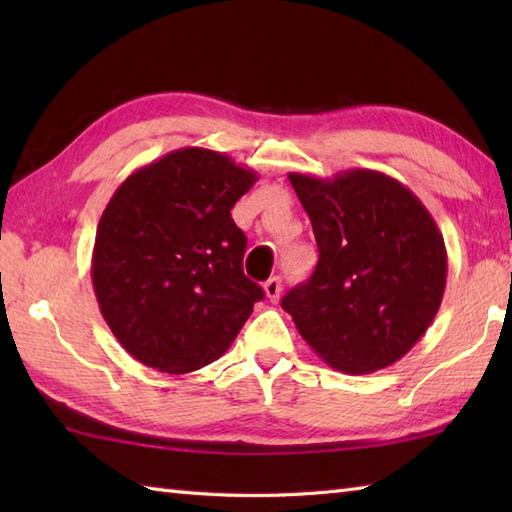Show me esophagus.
Here are the masks:
<instances>
[{"label":"esophagus","mask_w":512,"mask_h":512,"mask_svg":"<svg viewBox=\"0 0 512 512\" xmlns=\"http://www.w3.org/2000/svg\"><path fill=\"white\" fill-rule=\"evenodd\" d=\"M264 292L268 301L277 303L279 301V295H281V277H270L266 284H264Z\"/></svg>","instance_id":"34e87169"}]
</instances>
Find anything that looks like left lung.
Masks as SVG:
<instances>
[{
	"label": "left lung",
	"instance_id": "1",
	"mask_svg": "<svg viewBox=\"0 0 512 512\" xmlns=\"http://www.w3.org/2000/svg\"><path fill=\"white\" fill-rule=\"evenodd\" d=\"M319 246L312 277L281 299L314 354L345 374L400 361L436 319L444 237L405 184L372 169L288 173Z\"/></svg>",
	"mask_w": 512,
	"mask_h": 512
}]
</instances>
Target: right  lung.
Listing matches in <instances>:
<instances>
[{"label": "right lung", "mask_w": 512, "mask_h": 512, "mask_svg": "<svg viewBox=\"0 0 512 512\" xmlns=\"http://www.w3.org/2000/svg\"><path fill=\"white\" fill-rule=\"evenodd\" d=\"M257 173L184 147L136 169L107 202L92 250L105 323L136 361L189 374L217 361L264 290L244 275L231 209Z\"/></svg>", "instance_id": "1"}]
</instances>
